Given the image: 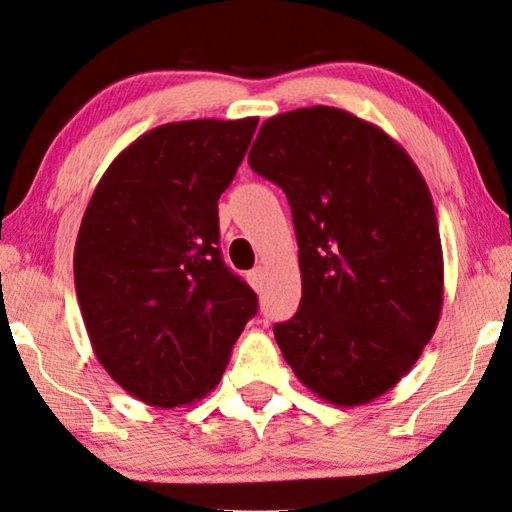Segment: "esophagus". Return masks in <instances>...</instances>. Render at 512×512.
I'll list each match as a JSON object with an SVG mask.
<instances>
[{
  "mask_svg": "<svg viewBox=\"0 0 512 512\" xmlns=\"http://www.w3.org/2000/svg\"><path fill=\"white\" fill-rule=\"evenodd\" d=\"M263 276H265V272L261 270V267H256V270H251L247 274V279H249L251 286H254V290H261L263 288Z\"/></svg>",
  "mask_w": 512,
  "mask_h": 512,
  "instance_id": "34e87169",
  "label": "esophagus"
}]
</instances>
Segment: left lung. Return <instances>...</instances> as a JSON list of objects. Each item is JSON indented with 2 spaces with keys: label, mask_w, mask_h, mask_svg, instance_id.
Masks as SVG:
<instances>
[{
  "label": "left lung",
  "mask_w": 512,
  "mask_h": 512,
  "mask_svg": "<svg viewBox=\"0 0 512 512\" xmlns=\"http://www.w3.org/2000/svg\"><path fill=\"white\" fill-rule=\"evenodd\" d=\"M249 165L286 192L297 233L299 311L274 324L283 358L329 404L381 397L417 363L442 311L424 177L383 129L333 106L270 117Z\"/></svg>",
  "instance_id": "left-lung-1"
}]
</instances>
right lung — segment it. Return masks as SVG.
I'll list each match as a JSON object with an SVG mask.
<instances>
[{"label":"right lung","mask_w":512,"mask_h":512,"mask_svg":"<svg viewBox=\"0 0 512 512\" xmlns=\"http://www.w3.org/2000/svg\"><path fill=\"white\" fill-rule=\"evenodd\" d=\"M258 117L170 122L108 165L83 213L74 286L95 356L158 408L206 397L258 299L220 254L217 199Z\"/></svg>","instance_id":"right-lung-1"}]
</instances>
